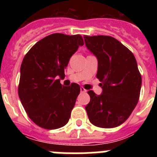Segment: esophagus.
I'll return each instance as SVG.
<instances>
[{
	"mask_svg": "<svg viewBox=\"0 0 157 157\" xmlns=\"http://www.w3.org/2000/svg\"><path fill=\"white\" fill-rule=\"evenodd\" d=\"M80 91H81V93H86L87 90L83 88V87H81V88H80Z\"/></svg>",
	"mask_w": 157,
	"mask_h": 157,
	"instance_id": "obj_1",
	"label": "esophagus"
}]
</instances>
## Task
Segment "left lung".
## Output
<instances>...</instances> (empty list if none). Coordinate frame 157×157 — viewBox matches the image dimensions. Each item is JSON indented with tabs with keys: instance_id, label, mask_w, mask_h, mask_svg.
Returning a JSON list of instances; mask_svg holds the SVG:
<instances>
[{
	"instance_id": "8db88e82",
	"label": "left lung",
	"mask_w": 157,
	"mask_h": 157,
	"mask_svg": "<svg viewBox=\"0 0 157 157\" xmlns=\"http://www.w3.org/2000/svg\"><path fill=\"white\" fill-rule=\"evenodd\" d=\"M87 48L98 60L97 78L103 91L89 90V120L101 128H113L129 118L139 100L141 75L134 54L111 36L84 35Z\"/></svg>"
}]
</instances>
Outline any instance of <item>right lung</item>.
<instances>
[{
	"instance_id": "1",
	"label": "right lung",
	"mask_w": 157,
	"mask_h": 157,
	"mask_svg": "<svg viewBox=\"0 0 157 157\" xmlns=\"http://www.w3.org/2000/svg\"><path fill=\"white\" fill-rule=\"evenodd\" d=\"M83 45L79 34L56 33L37 41L25 55L18 93L29 118L40 127L54 130L68 122L80 86H64L57 78H64L70 58Z\"/></svg>"
}]
</instances>
